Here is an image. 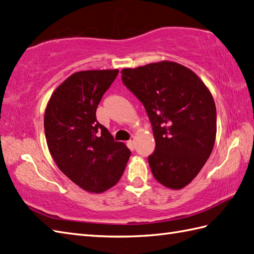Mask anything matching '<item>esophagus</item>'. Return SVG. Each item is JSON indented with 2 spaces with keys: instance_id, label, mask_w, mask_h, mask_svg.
Returning a JSON list of instances; mask_svg holds the SVG:
<instances>
[{
  "instance_id": "esophagus-1",
  "label": "esophagus",
  "mask_w": 254,
  "mask_h": 254,
  "mask_svg": "<svg viewBox=\"0 0 254 254\" xmlns=\"http://www.w3.org/2000/svg\"><path fill=\"white\" fill-rule=\"evenodd\" d=\"M127 145H128L129 147H134V145H135V137H134V136L131 137V139H129V140L127 141Z\"/></svg>"
}]
</instances>
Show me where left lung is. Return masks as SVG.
<instances>
[{"mask_svg":"<svg viewBox=\"0 0 254 254\" xmlns=\"http://www.w3.org/2000/svg\"><path fill=\"white\" fill-rule=\"evenodd\" d=\"M121 73L152 126V175L163 186L182 190L198 175L215 143L216 108L211 92L192 70L174 62L126 68Z\"/></svg>","mask_w":254,"mask_h":254,"instance_id":"1","label":"left lung"}]
</instances>
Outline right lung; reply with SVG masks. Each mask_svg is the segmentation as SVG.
<instances>
[{
    "label": "right lung",
    "mask_w": 254,
    "mask_h": 254,
    "mask_svg": "<svg viewBox=\"0 0 254 254\" xmlns=\"http://www.w3.org/2000/svg\"><path fill=\"white\" fill-rule=\"evenodd\" d=\"M119 70L74 72L47 103L44 129L47 147L62 172L88 192L115 186L131 151L96 120V109Z\"/></svg>",
    "instance_id": "1"
}]
</instances>
